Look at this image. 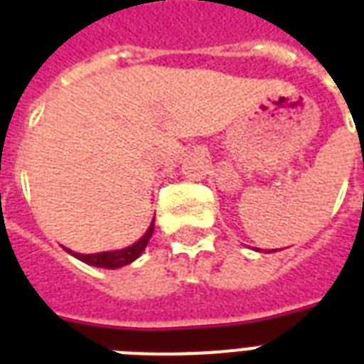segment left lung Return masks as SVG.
<instances>
[{"label":"left lung","instance_id":"8db88e82","mask_svg":"<svg viewBox=\"0 0 364 364\" xmlns=\"http://www.w3.org/2000/svg\"><path fill=\"white\" fill-rule=\"evenodd\" d=\"M272 251H274V249H272ZM268 253H270V251H268Z\"/></svg>","mask_w":364,"mask_h":364}]
</instances>
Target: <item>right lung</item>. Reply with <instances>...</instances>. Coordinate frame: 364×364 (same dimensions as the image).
I'll use <instances>...</instances> for the list:
<instances>
[{
  "label": "right lung",
  "instance_id": "obj_1",
  "mask_svg": "<svg viewBox=\"0 0 364 364\" xmlns=\"http://www.w3.org/2000/svg\"><path fill=\"white\" fill-rule=\"evenodd\" d=\"M153 230H154V219L151 221V225H149L147 232L143 234L141 238L137 240L136 243H132V245H128V247L124 249H117V251H104V253L85 255V253H75V251H71V249L68 247L64 249L71 255V257L82 260L85 264L96 266V268H107V270H115V268H122V266L134 262V260H136L143 251H145L149 240H151V236H153Z\"/></svg>",
  "mask_w": 364,
  "mask_h": 364
}]
</instances>
